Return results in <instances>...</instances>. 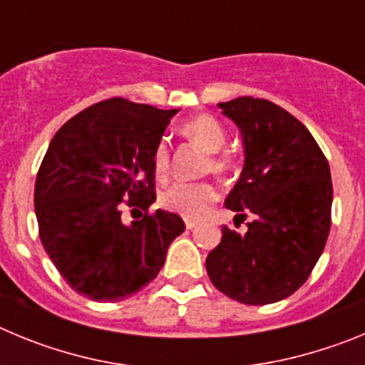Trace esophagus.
I'll list each match as a JSON object with an SVG mask.
<instances>
[{"label":"esophagus","instance_id":"1","mask_svg":"<svg viewBox=\"0 0 365 365\" xmlns=\"http://www.w3.org/2000/svg\"><path fill=\"white\" fill-rule=\"evenodd\" d=\"M186 228H188V230H192V228H195L199 225L197 221H193V219H186Z\"/></svg>","mask_w":365,"mask_h":365}]
</instances>
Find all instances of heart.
<instances>
[{
  "instance_id": "b5f03b06",
  "label": "heart",
  "mask_w": 365,
  "mask_h": 365,
  "mask_svg": "<svg viewBox=\"0 0 365 365\" xmlns=\"http://www.w3.org/2000/svg\"><path fill=\"white\" fill-rule=\"evenodd\" d=\"M180 133L192 143L210 153V163L206 164L214 173H228L237 166V157L232 151H219L227 140V131L221 122L212 115H197L180 125ZM170 144L166 138H159L151 151L155 175L164 179L170 172ZM217 188L212 182H175L160 193V205L170 212L186 219H201L208 212L212 202L217 201Z\"/></svg>"
}]
</instances>
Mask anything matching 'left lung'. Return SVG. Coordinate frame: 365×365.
Returning a JSON list of instances; mask_svg holds the SVG:
<instances>
[{
  "instance_id": "left-lung-1",
  "label": "left lung",
  "mask_w": 365,
  "mask_h": 365,
  "mask_svg": "<svg viewBox=\"0 0 365 365\" xmlns=\"http://www.w3.org/2000/svg\"><path fill=\"white\" fill-rule=\"evenodd\" d=\"M219 108L240 125L245 143V168L225 206L254 219L245 234L222 225L206 272L228 298L267 305L298 291L324 252L331 170L311 131L270 100L240 96Z\"/></svg>"
}]
</instances>
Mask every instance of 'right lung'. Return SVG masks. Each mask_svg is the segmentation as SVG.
Masks as SVG:
<instances>
[{"label": "right lung", "instance_id": "1", "mask_svg": "<svg viewBox=\"0 0 365 365\" xmlns=\"http://www.w3.org/2000/svg\"><path fill=\"white\" fill-rule=\"evenodd\" d=\"M177 111L102 100L51 140L34 186L38 230L47 256L78 294L104 303L130 298L157 278L168 247L185 232L177 214L150 212L151 151ZM124 205L141 210L131 225L121 222Z\"/></svg>", "mask_w": 365, "mask_h": 365}]
</instances>
